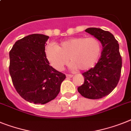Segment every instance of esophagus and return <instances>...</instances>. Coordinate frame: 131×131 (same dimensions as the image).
Wrapping results in <instances>:
<instances>
[{"label":"esophagus","instance_id":"34e87169","mask_svg":"<svg viewBox=\"0 0 131 131\" xmlns=\"http://www.w3.org/2000/svg\"><path fill=\"white\" fill-rule=\"evenodd\" d=\"M72 77H73V74H67V77H68V78H72Z\"/></svg>","mask_w":131,"mask_h":131}]
</instances>
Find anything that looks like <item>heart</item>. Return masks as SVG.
<instances>
[{"label":"heart","instance_id":"1","mask_svg":"<svg viewBox=\"0 0 131 131\" xmlns=\"http://www.w3.org/2000/svg\"><path fill=\"white\" fill-rule=\"evenodd\" d=\"M49 63L57 71H61L71 62V68L85 71L96 63L101 53V44L93 37H73L57 45L50 44L45 49Z\"/></svg>","mask_w":131,"mask_h":131}]
</instances>
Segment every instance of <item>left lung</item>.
Listing matches in <instances>:
<instances>
[{
    "mask_svg": "<svg viewBox=\"0 0 131 131\" xmlns=\"http://www.w3.org/2000/svg\"><path fill=\"white\" fill-rule=\"evenodd\" d=\"M85 31L98 38L103 49L94 67L82 74L84 84L78 87V91L84 97L98 99L109 94L118 84L122 58L118 41L110 32L98 28H88Z\"/></svg>",
    "mask_w": 131,
    "mask_h": 131,
    "instance_id": "1",
    "label": "left lung"
}]
</instances>
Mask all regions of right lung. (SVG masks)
<instances>
[{
	"mask_svg": "<svg viewBox=\"0 0 131 131\" xmlns=\"http://www.w3.org/2000/svg\"><path fill=\"white\" fill-rule=\"evenodd\" d=\"M49 37L32 34L17 40L9 52V72L15 89L26 101L46 104L60 92L65 74L49 65L45 44Z\"/></svg>",
	"mask_w": 131,
	"mask_h": 131,
	"instance_id": "obj_1",
	"label": "right lung"
}]
</instances>
